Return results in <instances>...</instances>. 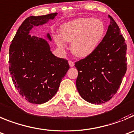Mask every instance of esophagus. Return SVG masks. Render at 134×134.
I'll list each match as a JSON object with an SVG mask.
<instances>
[{
  "instance_id": "34e87169",
  "label": "esophagus",
  "mask_w": 134,
  "mask_h": 134,
  "mask_svg": "<svg viewBox=\"0 0 134 134\" xmlns=\"http://www.w3.org/2000/svg\"><path fill=\"white\" fill-rule=\"evenodd\" d=\"M68 63H69V65L70 67H73V66H74V62H72V60L68 61Z\"/></svg>"
}]
</instances>
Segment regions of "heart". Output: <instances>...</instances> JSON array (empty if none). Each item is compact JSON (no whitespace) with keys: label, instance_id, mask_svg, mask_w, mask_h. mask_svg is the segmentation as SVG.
<instances>
[{"label":"heart","instance_id":"heart-1","mask_svg":"<svg viewBox=\"0 0 134 134\" xmlns=\"http://www.w3.org/2000/svg\"><path fill=\"white\" fill-rule=\"evenodd\" d=\"M105 26L98 18H78L62 26V38H55L60 48H64L65 41L71 42L70 50L75 56L85 58L92 54L102 40Z\"/></svg>","mask_w":134,"mask_h":134}]
</instances>
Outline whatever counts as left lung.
<instances>
[{
	"label": "left lung",
	"mask_w": 134,
	"mask_h": 134,
	"mask_svg": "<svg viewBox=\"0 0 134 134\" xmlns=\"http://www.w3.org/2000/svg\"><path fill=\"white\" fill-rule=\"evenodd\" d=\"M107 32L92 54L75 63L76 88L88 102L105 103L120 88L127 70V45L118 24L108 15Z\"/></svg>",
	"instance_id": "1"
}]
</instances>
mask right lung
<instances>
[{"label":"right lung","mask_w":134,"mask_h":134,"mask_svg":"<svg viewBox=\"0 0 134 134\" xmlns=\"http://www.w3.org/2000/svg\"><path fill=\"white\" fill-rule=\"evenodd\" d=\"M57 14L26 18L10 46L8 62L13 84L19 94L32 104H44L52 99L70 68L67 60L52 53L46 40L30 35L34 26L46 24ZM46 37L52 40L49 33Z\"/></svg>","instance_id":"right-lung-1"}]
</instances>
